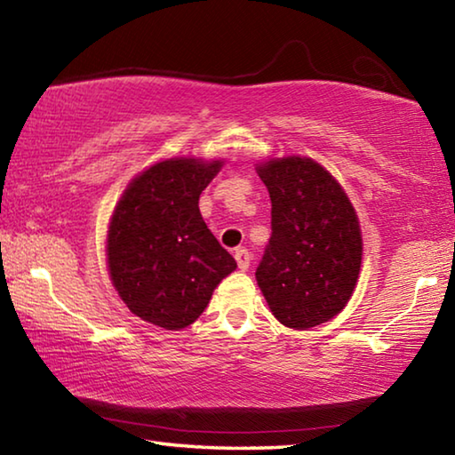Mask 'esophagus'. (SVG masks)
<instances>
[{"instance_id": "1", "label": "esophagus", "mask_w": 455, "mask_h": 455, "mask_svg": "<svg viewBox=\"0 0 455 455\" xmlns=\"http://www.w3.org/2000/svg\"><path fill=\"white\" fill-rule=\"evenodd\" d=\"M235 259H236V265H238V268H241V271H246V268L251 267V255H249V251L246 249H236L235 251Z\"/></svg>"}]
</instances>
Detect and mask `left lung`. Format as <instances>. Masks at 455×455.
<instances>
[{
  "mask_svg": "<svg viewBox=\"0 0 455 455\" xmlns=\"http://www.w3.org/2000/svg\"><path fill=\"white\" fill-rule=\"evenodd\" d=\"M257 172L273 206L257 283L284 327H317L341 313L355 291L363 255L357 212L313 158H271Z\"/></svg>",
  "mask_w": 455,
  "mask_h": 455,
  "instance_id": "8db88e82",
  "label": "left lung"
}]
</instances>
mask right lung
<instances>
[{"mask_svg": "<svg viewBox=\"0 0 455 455\" xmlns=\"http://www.w3.org/2000/svg\"><path fill=\"white\" fill-rule=\"evenodd\" d=\"M222 160L168 158L132 179L106 238L114 289L136 317L168 331L195 323L236 268L198 211Z\"/></svg>", "mask_w": 455, "mask_h": 455, "instance_id": "right-lung-1", "label": "right lung"}]
</instances>
